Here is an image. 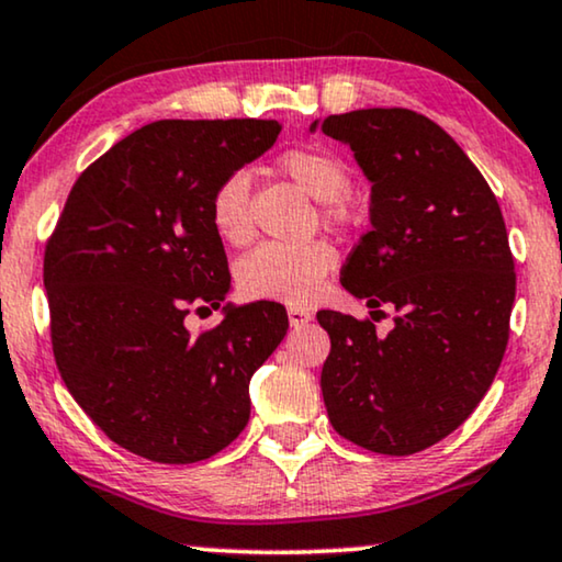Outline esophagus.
<instances>
[{"instance_id": "esophagus-1", "label": "esophagus", "mask_w": 562, "mask_h": 562, "mask_svg": "<svg viewBox=\"0 0 562 562\" xmlns=\"http://www.w3.org/2000/svg\"><path fill=\"white\" fill-rule=\"evenodd\" d=\"M289 325L291 327H304V325H310L312 322V312H306V310H302V306H289Z\"/></svg>"}]
</instances>
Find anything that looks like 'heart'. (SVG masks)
Instances as JSON below:
<instances>
[{
    "label": "heart",
    "mask_w": 562,
    "mask_h": 562,
    "mask_svg": "<svg viewBox=\"0 0 562 562\" xmlns=\"http://www.w3.org/2000/svg\"><path fill=\"white\" fill-rule=\"evenodd\" d=\"M276 168L299 189L325 202V217H345V191L350 189V168L333 150L299 145L276 158ZM210 222L225 245L243 248L252 240L250 181L243 171L227 173L210 196ZM337 266V252L327 243L281 245L266 243L237 263V286L245 296L266 302L306 304L319 296L327 276Z\"/></svg>",
    "instance_id": "heart-1"
}]
</instances>
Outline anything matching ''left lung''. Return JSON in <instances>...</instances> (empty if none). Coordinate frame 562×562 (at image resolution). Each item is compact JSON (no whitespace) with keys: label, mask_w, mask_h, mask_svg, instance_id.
Wrapping results in <instances>:
<instances>
[{"label":"left lung","mask_w":562,"mask_h":562,"mask_svg":"<svg viewBox=\"0 0 562 562\" xmlns=\"http://www.w3.org/2000/svg\"><path fill=\"white\" fill-rule=\"evenodd\" d=\"M322 133L348 143L373 183L371 229L342 286L373 319L381 306L396 312L383 337L368 317L317 312L333 342L322 396L345 440L412 456L463 425L494 383L517 291L509 235L486 179L425 114H329Z\"/></svg>","instance_id":"obj_1"}]
</instances>
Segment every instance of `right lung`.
<instances>
[{"label":"right lung","mask_w":562,"mask_h":562,"mask_svg":"<svg viewBox=\"0 0 562 562\" xmlns=\"http://www.w3.org/2000/svg\"><path fill=\"white\" fill-rule=\"evenodd\" d=\"M276 120H158L99 156L45 245L50 342L66 389L135 456L199 463L250 419V375L279 348L286 310L225 306L191 335L189 312L227 299L210 196L271 148Z\"/></svg>","instance_id":"1"}]
</instances>
